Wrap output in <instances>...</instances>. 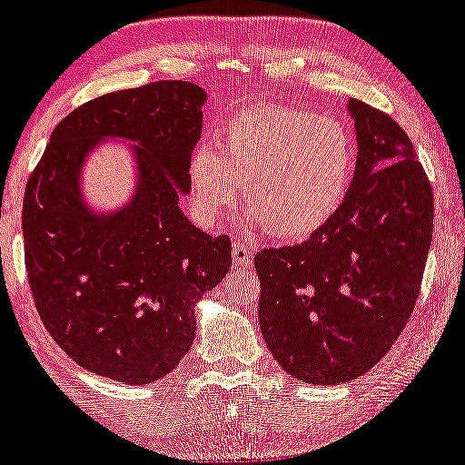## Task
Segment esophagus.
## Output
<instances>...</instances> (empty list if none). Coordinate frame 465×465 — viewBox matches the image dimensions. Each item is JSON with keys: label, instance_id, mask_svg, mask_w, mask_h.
Returning <instances> with one entry per match:
<instances>
[{"label": "esophagus", "instance_id": "obj_1", "mask_svg": "<svg viewBox=\"0 0 465 465\" xmlns=\"http://www.w3.org/2000/svg\"><path fill=\"white\" fill-rule=\"evenodd\" d=\"M232 252H233V262L236 264H241V267H249V264H252V249H249V244L241 241V238L233 241Z\"/></svg>", "mask_w": 465, "mask_h": 465}]
</instances>
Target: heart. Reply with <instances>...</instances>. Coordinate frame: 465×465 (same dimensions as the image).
Here are the masks:
<instances>
[{"label":"heart","instance_id":"b5f03b06","mask_svg":"<svg viewBox=\"0 0 465 465\" xmlns=\"http://www.w3.org/2000/svg\"><path fill=\"white\" fill-rule=\"evenodd\" d=\"M357 147L331 116L291 105L241 110L223 125V145H198L187 163L196 213L212 223L244 207L280 241H304L338 213L353 185Z\"/></svg>","mask_w":465,"mask_h":465}]
</instances>
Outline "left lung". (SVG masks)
<instances>
[{"label":"left lung","instance_id":"8db88e82","mask_svg":"<svg viewBox=\"0 0 465 465\" xmlns=\"http://www.w3.org/2000/svg\"><path fill=\"white\" fill-rule=\"evenodd\" d=\"M357 167L349 196L302 244L260 249V331L289 375L341 384L401 335L432 241V185L386 112L353 99Z\"/></svg>","mask_w":465,"mask_h":465}]
</instances>
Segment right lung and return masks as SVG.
I'll return each instance as SVG.
<instances>
[{"mask_svg":"<svg viewBox=\"0 0 465 465\" xmlns=\"http://www.w3.org/2000/svg\"><path fill=\"white\" fill-rule=\"evenodd\" d=\"M205 92L152 81L96 96L54 127L25 183L24 256L39 318L79 366L125 384L176 369L196 333L193 304L232 269L229 236H209L178 207L201 136ZM104 135L139 140L142 185L99 219L78 198V170Z\"/></svg>","mask_w":465,"mask_h":465,"instance_id":"1","label":"right lung"}]
</instances>
